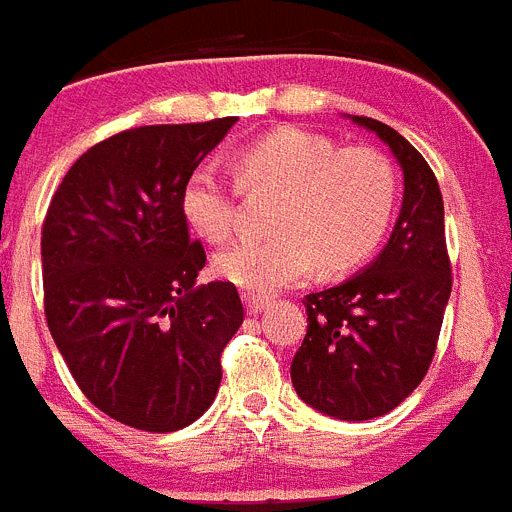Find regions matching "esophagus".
<instances>
[{
	"mask_svg": "<svg viewBox=\"0 0 512 512\" xmlns=\"http://www.w3.org/2000/svg\"><path fill=\"white\" fill-rule=\"evenodd\" d=\"M266 300L264 298H259V295H251V292H248L246 295V308H248V313H261V310L266 308Z\"/></svg>",
	"mask_w": 512,
	"mask_h": 512,
	"instance_id": "34e87169",
	"label": "esophagus"
}]
</instances>
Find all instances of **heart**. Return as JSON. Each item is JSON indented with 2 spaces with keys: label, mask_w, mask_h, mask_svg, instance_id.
<instances>
[{
  "label": "heart",
  "mask_w": 512,
  "mask_h": 512,
  "mask_svg": "<svg viewBox=\"0 0 512 512\" xmlns=\"http://www.w3.org/2000/svg\"><path fill=\"white\" fill-rule=\"evenodd\" d=\"M235 176L204 163L183 186L181 207L196 233L220 243L240 225V186L251 194L279 191L274 233L243 238L217 253L225 282L269 295L321 266L342 274L370 259L396 207V173L386 155L347 147L305 129H277L240 147Z\"/></svg>",
  "instance_id": "b5f03b06"
}]
</instances>
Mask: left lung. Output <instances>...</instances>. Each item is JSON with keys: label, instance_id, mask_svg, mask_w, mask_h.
<instances>
[{"label": "left lung", "instance_id": "left-lung-1", "mask_svg": "<svg viewBox=\"0 0 512 512\" xmlns=\"http://www.w3.org/2000/svg\"><path fill=\"white\" fill-rule=\"evenodd\" d=\"M352 121L388 144L404 173V202L373 264L342 285L305 295L308 334L290 375L305 404L365 422L396 409L427 375L453 277L443 196L427 160L383 121Z\"/></svg>", "mask_w": 512, "mask_h": 512}]
</instances>
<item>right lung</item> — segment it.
Masks as SVG:
<instances>
[{
  "label": "right lung",
  "mask_w": 512,
  "mask_h": 512,
  "mask_svg": "<svg viewBox=\"0 0 512 512\" xmlns=\"http://www.w3.org/2000/svg\"><path fill=\"white\" fill-rule=\"evenodd\" d=\"M235 116L121 131L69 168L41 230L43 308L69 373L108 417L173 432L212 406L220 355L243 323L207 264L181 196Z\"/></svg>",
  "instance_id": "right-lung-1"
}]
</instances>
